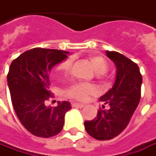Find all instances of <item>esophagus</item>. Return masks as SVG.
Returning <instances> with one entry per match:
<instances>
[{
	"instance_id": "obj_1",
	"label": "esophagus",
	"mask_w": 156,
	"mask_h": 156,
	"mask_svg": "<svg viewBox=\"0 0 156 156\" xmlns=\"http://www.w3.org/2000/svg\"><path fill=\"white\" fill-rule=\"evenodd\" d=\"M71 106L72 107H78V108H83L85 105L83 104H78V103H71Z\"/></svg>"
}]
</instances>
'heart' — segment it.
I'll list each match as a JSON object with an SVG mask.
<instances>
[{
    "instance_id": "1",
    "label": "heart",
    "mask_w": 156,
    "mask_h": 156,
    "mask_svg": "<svg viewBox=\"0 0 156 156\" xmlns=\"http://www.w3.org/2000/svg\"><path fill=\"white\" fill-rule=\"evenodd\" d=\"M89 60L93 66V69L97 74L103 75L108 71V64L105 58L101 56H90ZM73 63L72 58H67L65 61L61 62L57 66V71L62 73L69 72ZM96 92V88L92 85L85 84V83H78L70 85L65 91L66 97L78 100V101H84L93 95Z\"/></svg>"
}]
</instances>
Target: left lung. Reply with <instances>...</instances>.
Wrapping results in <instances>:
<instances>
[{
  "label": "left lung",
  "instance_id": "1",
  "mask_svg": "<svg viewBox=\"0 0 156 156\" xmlns=\"http://www.w3.org/2000/svg\"><path fill=\"white\" fill-rule=\"evenodd\" d=\"M106 56L116 65L117 73L112 88L99 100L103 103L98 115L85 121V128L91 137L107 140L118 136L127 126L139 105L142 77L138 65L116 51H106Z\"/></svg>",
  "mask_w": 156,
  "mask_h": 156
}]
</instances>
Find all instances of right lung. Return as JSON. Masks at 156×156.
I'll return each instance as SVG.
<instances>
[{"label": "right lung", "mask_w": 156, "mask_h": 156, "mask_svg": "<svg viewBox=\"0 0 156 156\" xmlns=\"http://www.w3.org/2000/svg\"><path fill=\"white\" fill-rule=\"evenodd\" d=\"M69 52L34 48L13 60L7 76L12 105L24 127L32 134L49 138L62 131L65 115L71 109L68 101L46 106L51 97L49 72L67 58Z\"/></svg>", "instance_id": "right-lung-1"}]
</instances>
